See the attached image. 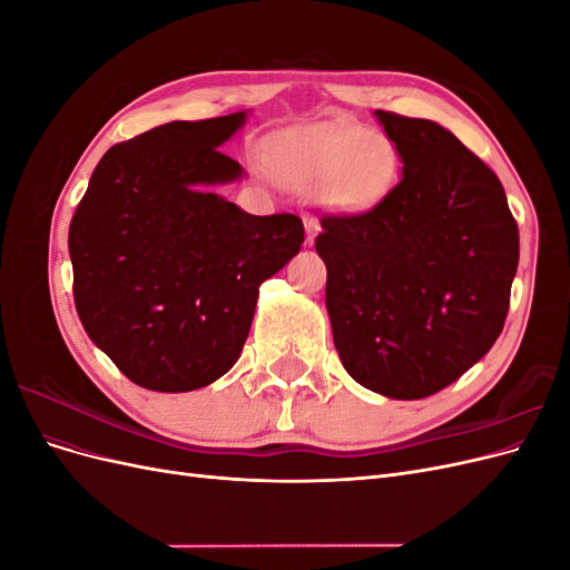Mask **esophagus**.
Returning <instances> with one entry per match:
<instances>
[{"label": "esophagus", "mask_w": 570, "mask_h": 570, "mask_svg": "<svg viewBox=\"0 0 570 570\" xmlns=\"http://www.w3.org/2000/svg\"><path fill=\"white\" fill-rule=\"evenodd\" d=\"M318 230H321L318 223H316L314 218H308V220H306V245H314V239H316Z\"/></svg>", "instance_id": "obj_1"}]
</instances>
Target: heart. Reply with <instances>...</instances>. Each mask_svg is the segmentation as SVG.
I'll list each match as a JSON object with an SVG mask.
<instances>
[{"mask_svg":"<svg viewBox=\"0 0 570 570\" xmlns=\"http://www.w3.org/2000/svg\"><path fill=\"white\" fill-rule=\"evenodd\" d=\"M396 147L387 135L358 126L323 128L292 147L281 176L297 189L318 193L344 212L368 209L394 183Z\"/></svg>","mask_w":570,"mask_h":570,"instance_id":"1","label":"heart"}]
</instances>
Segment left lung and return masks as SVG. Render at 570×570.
Masks as SVG:
<instances>
[{"label": "left lung", "mask_w": 570, "mask_h": 570, "mask_svg": "<svg viewBox=\"0 0 570 570\" xmlns=\"http://www.w3.org/2000/svg\"><path fill=\"white\" fill-rule=\"evenodd\" d=\"M404 176L373 209L325 214L316 252L342 366L377 394L423 400L502 333L519 226L494 170L442 126L375 111Z\"/></svg>", "instance_id": "8db88e82"}]
</instances>
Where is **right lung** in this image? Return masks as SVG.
<instances>
[{
	"label": "right lung",
	"instance_id": "1",
	"mask_svg": "<svg viewBox=\"0 0 570 570\" xmlns=\"http://www.w3.org/2000/svg\"><path fill=\"white\" fill-rule=\"evenodd\" d=\"M243 124L174 120L114 145L73 214L78 316L135 385L189 392L228 373L258 285L304 243L299 216H252L209 189L243 176L216 149Z\"/></svg>",
	"mask_w": 570,
	"mask_h": 570
}]
</instances>
